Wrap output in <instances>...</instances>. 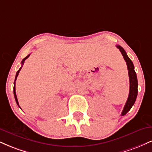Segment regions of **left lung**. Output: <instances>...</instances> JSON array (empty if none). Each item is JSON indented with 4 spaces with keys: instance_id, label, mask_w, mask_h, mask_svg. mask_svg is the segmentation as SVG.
I'll use <instances>...</instances> for the list:
<instances>
[{
    "instance_id": "obj_1",
    "label": "left lung",
    "mask_w": 152,
    "mask_h": 152,
    "mask_svg": "<svg viewBox=\"0 0 152 152\" xmlns=\"http://www.w3.org/2000/svg\"><path fill=\"white\" fill-rule=\"evenodd\" d=\"M116 47H117L120 51H121L125 61L126 62L127 68H128L129 71V94L128 99H127L126 104H125L124 108L121 113V116H124V115L131 109V108L133 106L134 103H135L136 99H137L138 94V81L137 74H136L135 71H134V66L133 63H132V61L130 60V58H129L126 51H125L124 49L121 46L117 45Z\"/></svg>"
}]
</instances>
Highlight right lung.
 Instances as JSON below:
<instances>
[{"label": "right lung", "mask_w": 152, "mask_h": 152, "mask_svg": "<svg viewBox=\"0 0 152 152\" xmlns=\"http://www.w3.org/2000/svg\"><path fill=\"white\" fill-rule=\"evenodd\" d=\"M29 56H30V54H29L28 56H26L25 58H23V61H22V62H21L22 66H23V64H24V61H25L26 60V59H27L28 58V57H29ZM22 66H21V67L20 68V69H19V70H18V71H17V73H16V75H15V81H14V86H13V94H14V97H15V102H16V104H17V105H18V106H19V107H20V106H19V104H18V99H17V96H16V94H15V81H16V78H17V77H18V74H19V72H20V69H21Z\"/></svg>", "instance_id": "add662e5"}]
</instances>
